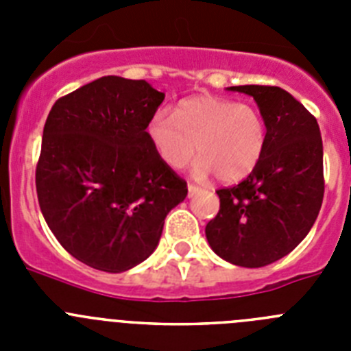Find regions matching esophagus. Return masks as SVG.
<instances>
[{
  "instance_id": "34e87169",
  "label": "esophagus",
  "mask_w": 351,
  "mask_h": 351,
  "mask_svg": "<svg viewBox=\"0 0 351 351\" xmlns=\"http://www.w3.org/2000/svg\"><path fill=\"white\" fill-rule=\"evenodd\" d=\"M198 191H200V188H197L195 184H188V197H193V195H197Z\"/></svg>"
}]
</instances>
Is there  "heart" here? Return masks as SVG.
Returning <instances> with one entry per match:
<instances>
[{
  "instance_id": "heart-1",
  "label": "heart",
  "mask_w": 351,
  "mask_h": 351,
  "mask_svg": "<svg viewBox=\"0 0 351 351\" xmlns=\"http://www.w3.org/2000/svg\"><path fill=\"white\" fill-rule=\"evenodd\" d=\"M147 137L170 169H186L197 151V178L213 172L218 181L237 182L262 160L267 123L255 105L193 96L181 101L173 116L158 110L149 121Z\"/></svg>"
}]
</instances>
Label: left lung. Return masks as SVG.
I'll list each match as a JSON object with an SVG mask.
<instances>
[{
	"label": "left lung",
	"instance_id": "obj_1",
	"mask_svg": "<svg viewBox=\"0 0 351 351\" xmlns=\"http://www.w3.org/2000/svg\"><path fill=\"white\" fill-rule=\"evenodd\" d=\"M258 104L267 123L262 160L244 181L218 190L206 226L209 246L241 267L283 258L311 230L324 200V145L315 116L276 86H232Z\"/></svg>",
	"mask_w": 351,
	"mask_h": 351
}]
</instances>
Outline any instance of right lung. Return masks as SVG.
Returning <instances> with one entry per match:
<instances>
[{"label":"right lung","instance_id":"obj_1","mask_svg":"<svg viewBox=\"0 0 351 351\" xmlns=\"http://www.w3.org/2000/svg\"><path fill=\"white\" fill-rule=\"evenodd\" d=\"M165 95L107 75L52 105L36 163L43 218L82 263L123 272L158 246L188 186L158 156L147 125Z\"/></svg>","mask_w":351,"mask_h":351}]
</instances>
